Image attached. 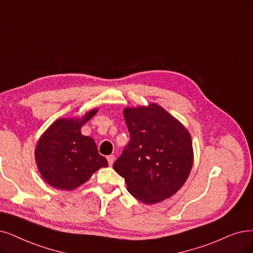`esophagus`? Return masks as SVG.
<instances>
[{
  "label": "esophagus",
  "mask_w": 253,
  "mask_h": 253,
  "mask_svg": "<svg viewBox=\"0 0 253 253\" xmlns=\"http://www.w3.org/2000/svg\"><path fill=\"white\" fill-rule=\"evenodd\" d=\"M107 160H108V163L110 166H112L114 164V161H115V156L111 155V156H108L107 157Z\"/></svg>",
  "instance_id": "esophagus-1"
}]
</instances>
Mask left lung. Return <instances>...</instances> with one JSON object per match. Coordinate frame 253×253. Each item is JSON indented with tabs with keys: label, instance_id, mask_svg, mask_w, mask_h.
Masks as SVG:
<instances>
[{
	"label": "left lung",
	"instance_id": "obj_1",
	"mask_svg": "<svg viewBox=\"0 0 253 253\" xmlns=\"http://www.w3.org/2000/svg\"><path fill=\"white\" fill-rule=\"evenodd\" d=\"M130 141L113 168L141 203L158 204L183 187L194 154L188 129L158 104L125 108Z\"/></svg>",
	"mask_w": 253,
	"mask_h": 253
}]
</instances>
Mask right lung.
Returning <instances> with one entry per match:
<instances>
[{"label": "right lung", "instance_id": "obj_1", "mask_svg": "<svg viewBox=\"0 0 253 253\" xmlns=\"http://www.w3.org/2000/svg\"><path fill=\"white\" fill-rule=\"evenodd\" d=\"M98 109L82 118H59L40 136L35 160L40 174L48 185L60 190H74L83 185L99 168L107 167L94 140L81 133V127Z\"/></svg>", "mask_w": 253, "mask_h": 253}]
</instances>
